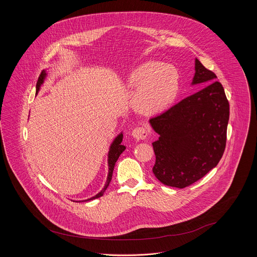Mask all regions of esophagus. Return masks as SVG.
Masks as SVG:
<instances>
[{
    "instance_id": "1",
    "label": "esophagus",
    "mask_w": 257,
    "mask_h": 257,
    "mask_svg": "<svg viewBox=\"0 0 257 257\" xmlns=\"http://www.w3.org/2000/svg\"><path fill=\"white\" fill-rule=\"evenodd\" d=\"M132 136L133 138H135L136 140H146L147 137V131L146 127L144 126H140V127H136L133 132H132Z\"/></svg>"
}]
</instances>
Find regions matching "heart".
Masks as SVG:
<instances>
[{
  "label": "heart",
  "instance_id": "1",
  "mask_svg": "<svg viewBox=\"0 0 257 257\" xmlns=\"http://www.w3.org/2000/svg\"><path fill=\"white\" fill-rule=\"evenodd\" d=\"M125 84L137 89L134 97L135 110L150 115L170 107L178 93L179 78L171 65L149 60L127 74Z\"/></svg>",
  "mask_w": 257,
  "mask_h": 257
}]
</instances>
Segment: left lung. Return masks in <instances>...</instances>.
Wrapping results in <instances>:
<instances>
[{"instance_id":"1","label":"left lung","mask_w":257,"mask_h":257,"mask_svg":"<svg viewBox=\"0 0 257 257\" xmlns=\"http://www.w3.org/2000/svg\"><path fill=\"white\" fill-rule=\"evenodd\" d=\"M217 76L197 58L191 85H207L169 110L149 119L159 135L152 143V171L164 185L185 188L216 167L223 154L229 105Z\"/></svg>"}]
</instances>
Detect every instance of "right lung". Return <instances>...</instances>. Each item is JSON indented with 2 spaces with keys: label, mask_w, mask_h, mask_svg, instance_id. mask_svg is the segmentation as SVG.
I'll return each mask as SVG.
<instances>
[{
  "label": "right lung",
  "mask_w": 257,
  "mask_h": 257,
  "mask_svg": "<svg viewBox=\"0 0 257 257\" xmlns=\"http://www.w3.org/2000/svg\"><path fill=\"white\" fill-rule=\"evenodd\" d=\"M47 76V73L45 70H43L40 75H39V78L37 80V94L39 92L40 90V87L41 85L44 83V80ZM122 132L120 134H118L114 140L112 141L111 145H110V149H109V152H108V166H109V173H108V177H107V181L106 184L104 186V188L101 190V192H99L97 195H95L94 197L90 198V199H87V200H84V201H91V200H94V199H97V198H100L104 195L106 189L108 188L109 184H110V180H111V176H112V171H113V168H114V165H115V162L117 160V158L119 157V155L123 152V150L125 149V147L121 145V142H122ZM78 202H81V201H78ZM83 202V201H82Z\"/></svg>",
  "instance_id": "right-lung-1"
}]
</instances>
